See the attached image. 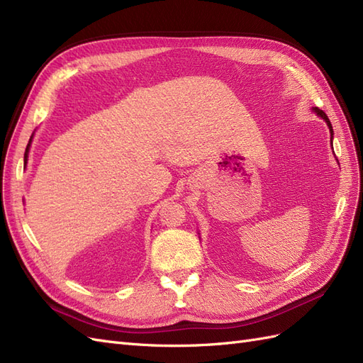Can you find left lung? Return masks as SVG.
<instances>
[{
	"mask_svg": "<svg viewBox=\"0 0 363 363\" xmlns=\"http://www.w3.org/2000/svg\"><path fill=\"white\" fill-rule=\"evenodd\" d=\"M313 111H315V112H316L318 115H320V116H321V118H323V119L325 121V123H327V125H328V128H330V133L333 135V128H332V124H330V121H328L327 115H325V113H324V112L321 111V108H318V107H315V108H313Z\"/></svg>",
	"mask_w": 363,
	"mask_h": 363,
	"instance_id": "1",
	"label": "left lung"
}]
</instances>
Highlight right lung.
I'll return each mask as SVG.
<instances>
[{"instance_id": "add662e5", "label": "right lung", "mask_w": 363, "mask_h": 363, "mask_svg": "<svg viewBox=\"0 0 363 363\" xmlns=\"http://www.w3.org/2000/svg\"><path fill=\"white\" fill-rule=\"evenodd\" d=\"M28 147H30V142H28V145H27V148H26V155H24V160L27 162V152H28Z\"/></svg>"}]
</instances>
